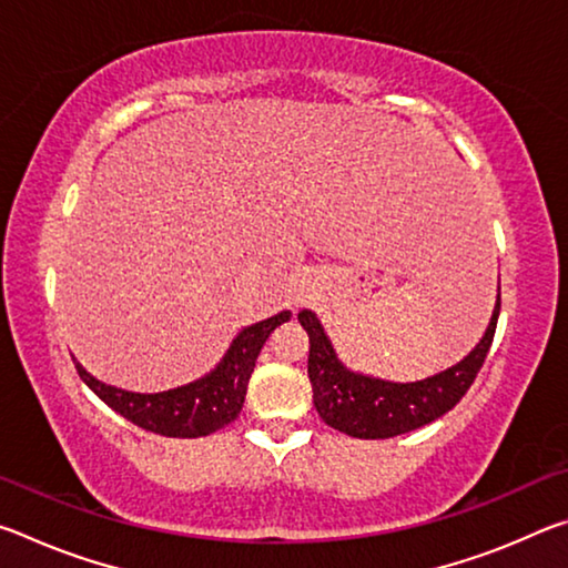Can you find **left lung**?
I'll return each mask as SVG.
<instances>
[{
    "label": "left lung",
    "instance_id": "left-lung-1",
    "mask_svg": "<svg viewBox=\"0 0 568 568\" xmlns=\"http://www.w3.org/2000/svg\"><path fill=\"white\" fill-rule=\"evenodd\" d=\"M498 311H501V293L496 295L486 333L470 353L450 368L413 383H396L351 371L335 353L318 315L301 311L297 321L311 338L307 378L313 383L315 410L331 428L353 438H393L428 426L454 408L476 381L491 348Z\"/></svg>",
    "mask_w": 568,
    "mask_h": 568
}]
</instances>
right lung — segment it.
I'll use <instances>...</instances> for the list:
<instances>
[{
    "label": "right lung",
    "mask_w": 568,
    "mask_h": 568,
    "mask_svg": "<svg viewBox=\"0 0 568 568\" xmlns=\"http://www.w3.org/2000/svg\"><path fill=\"white\" fill-rule=\"evenodd\" d=\"M291 311L247 325L240 331L223 358L203 378L160 393H134L98 381L74 361L77 373L112 410L134 426L168 438H200L225 428L243 410L247 381L261 348L277 325L291 321Z\"/></svg>",
    "instance_id": "1"
}]
</instances>
